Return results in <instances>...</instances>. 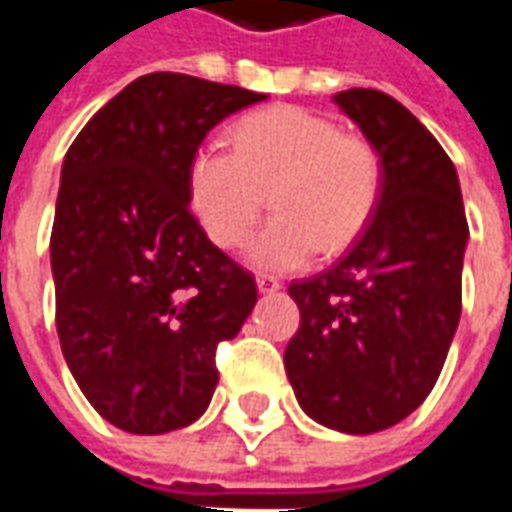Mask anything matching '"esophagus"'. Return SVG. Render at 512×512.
Wrapping results in <instances>:
<instances>
[{"label": "esophagus", "mask_w": 512, "mask_h": 512, "mask_svg": "<svg viewBox=\"0 0 512 512\" xmlns=\"http://www.w3.org/2000/svg\"><path fill=\"white\" fill-rule=\"evenodd\" d=\"M282 288V282L271 274H257V290L260 293H274V290Z\"/></svg>", "instance_id": "obj_1"}]
</instances>
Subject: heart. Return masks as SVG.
Returning <instances> with one entry per match:
<instances>
[{
  "instance_id": "b5f03b06",
  "label": "heart",
  "mask_w": 512,
  "mask_h": 512,
  "mask_svg": "<svg viewBox=\"0 0 512 512\" xmlns=\"http://www.w3.org/2000/svg\"><path fill=\"white\" fill-rule=\"evenodd\" d=\"M381 186L378 147L301 106L244 117L233 150L202 145L189 167L191 208L216 246H241L266 205L277 211L249 246L252 263L274 271L304 266L318 249L337 255L354 244L376 213Z\"/></svg>"
}]
</instances>
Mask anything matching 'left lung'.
<instances>
[{
    "label": "left lung",
    "instance_id": "8db88e82",
    "mask_svg": "<svg viewBox=\"0 0 512 512\" xmlns=\"http://www.w3.org/2000/svg\"><path fill=\"white\" fill-rule=\"evenodd\" d=\"M334 104L378 147L384 186L348 252L288 288L301 323L285 370L315 422L376 433L439 381L461 318L469 224L450 156L406 106L381 90H345Z\"/></svg>",
    "mask_w": 512,
    "mask_h": 512
}]
</instances>
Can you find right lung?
<instances>
[{"instance_id":"1","label":"right lung","mask_w":512,"mask_h":512,"mask_svg":"<svg viewBox=\"0 0 512 512\" xmlns=\"http://www.w3.org/2000/svg\"><path fill=\"white\" fill-rule=\"evenodd\" d=\"M266 95L147 73L65 153L51 227L62 356L93 408L128 433L191 425L219 381L216 348L257 301L255 277L189 208L205 134Z\"/></svg>"}]
</instances>
